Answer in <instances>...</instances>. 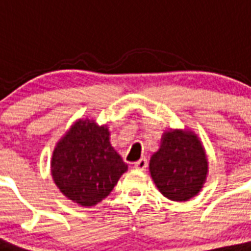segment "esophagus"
Segmentation results:
<instances>
[{
    "mask_svg": "<svg viewBox=\"0 0 251 251\" xmlns=\"http://www.w3.org/2000/svg\"><path fill=\"white\" fill-rule=\"evenodd\" d=\"M133 166H135V168H136V170L144 171V170H146V168H147V166H148V160L146 158H142L140 160H138L136 163L133 164Z\"/></svg>",
    "mask_w": 251,
    "mask_h": 251,
    "instance_id": "1",
    "label": "esophagus"
}]
</instances>
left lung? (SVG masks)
<instances>
[{
    "mask_svg": "<svg viewBox=\"0 0 251 251\" xmlns=\"http://www.w3.org/2000/svg\"><path fill=\"white\" fill-rule=\"evenodd\" d=\"M150 171L166 198L183 202L202 188L207 159L195 135L182 131L166 132L159 151L151 158Z\"/></svg>",
    "mask_w": 251,
    "mask_h": 251,
    "instance_id": "1",
    "label": "left lung"
}]
</instances>
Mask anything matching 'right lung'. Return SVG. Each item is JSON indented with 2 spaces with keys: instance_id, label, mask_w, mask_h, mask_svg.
<instances>
[{
  "instance_id": "1",
  "label": "right lung",
  "mask_w": 251,
  "mask_h": 251,
  "mask_svg": "<svg viewBox=\"0 0 251 251\" xmlns=\"http://www.w3.org/2000/svg\"><path fill=\"white\" fill-rule=\"evenodd\" d=\"M126 171L127 164L109 143L107 128L89 120L73 124L53 152L54 183L80 206L101 202Z\"/></svg>"
}]
</instances>
